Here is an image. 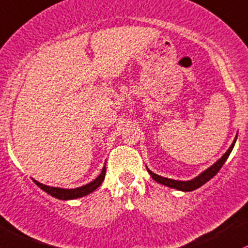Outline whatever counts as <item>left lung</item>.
Listing matches in <instances>:
<instances>
[{"label": "left lung", "mask_w": 248, "mask_h": 248, "mask_svg": "<svg viewBox=\"0 0 248 248\" xmlns=\"http://www.w3.org/2000/svg\"><path fill=\"white\" fill-rule=\"evenodd\" d=\"M236 137H238V135H236L235 138H234L233 143H232V145L230 146V149H228V150L226 151L225 155L221 157L219 161L215 162V163L213 164L212 167H209L208 169H206L203 172H201V174H200L199 176L194 177L193 180H190V181L171 180V178H167V177H163V176H159V175H157V174H155V172L151 171V170H149L148 168H146V170H148L149 174L151 175V177H153L154 180L156 181V182L161 183V185H163V186H167V187L177 189V190H181V191L195 190V189H198V188L201 187V186H203L204 183L208 182L210 178H213V177L215 176V175L217 174V171H219V170L221 169V167L223 166V163H225V162L227 161L228 156H230V154L232 153V150H233L234 144H235V142H236Z\"/></svg>", "instance_id": "8db88e82"}]
</instances>
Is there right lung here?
<instances>
[{"label": "right lung", "mask_w": 248, "mask_h": 248, "mask_svg": "<svg viewBox=\"0 0 248 248\" xmlns=\"http://www.w3.org/2000/svg\"><path fill=\"white\" fill-rule=\"evenodd\" d=\"M105 172H106V167H103L102 172L95 180H93L92 182L87 183V185L81 186V187L74 188V189H65V188H58V187H49V186L42 185V183L38 182L36 180H33L36 183V186L42 189L44 191H46L47 194L52 195L53 198H57L59 200H73V199H79L82 196H86L89 194H91L92 191H94L95 189L99 187L103 183L104 178H105Z\"/></svg>", "instance_id": "add662e5"}]
</instances>
